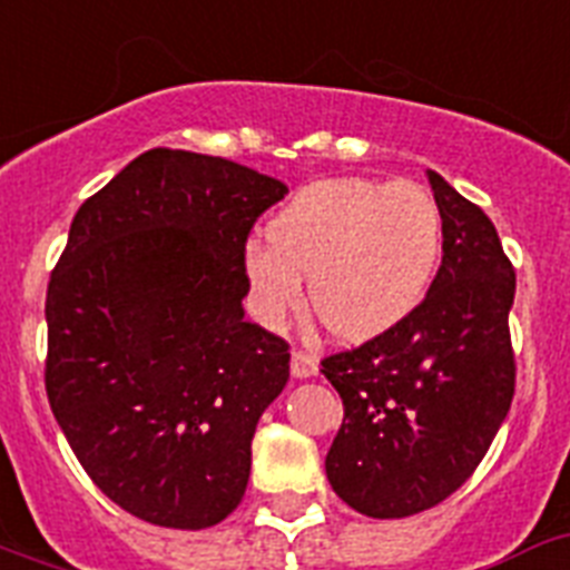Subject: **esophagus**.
<instances>
[{
  "mask_svg": "<svg viewBox=\"0 0 570 570\" xmlns=\"http://www.w3.org/2000/svg\"><path fill=\"white\" fill-rule=\"evenodd\" d=\"M318 374V358L307 351H293V376L295 380H307Z\"/></svg>",
  "mask_w": 570,
  "mask_h": 570,
  "instance_id": "obj_1",
  "label": "esophagus"
}]
</instances>
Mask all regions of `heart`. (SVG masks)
<instances>
[{"label":"heart","mask_w":570,"mask_h":570,"mask_svg":"<svg viewBox=\"0 0 570 570\" xmlns=\"http://www.w3.org/2000/svg\"><path fill=\"white\" fill-rule=\"evenodd\" d=\"M248 248L255 309L277 324L301 304L333 338L367 342L403 324L425 298L443 248V217L417 181L358 176L309 181Z\"/></svg>","instance_id":"b5f03b06"}]
</instances>
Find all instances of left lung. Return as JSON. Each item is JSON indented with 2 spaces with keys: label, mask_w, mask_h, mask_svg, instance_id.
Returning a JSON list of instances; mask_svg holds the SVG:
<instances>
[{
  "label": "left lung",
  "mask_w": 570,
  "mask_h": 570,
  "mask_svg": "<svg viewBox=\"0 0 570 570\" xmlns=\"http://www.w3.org/2000/svg\"><path fill=\"white\" fill-rule=\"evenodd\" d=\"M443 261L420 307L376 338L330 353L322 371L344 420L327 478L344 504L403 519L440 504L478 470L515 394V269L475 203L429 170Z\"/></svg>",
  "instance_id": "1"
}]
</instances>
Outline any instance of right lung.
I'll list each match as a JSON object with an SVG mask.
<instances>
[{
	"mask_svg": "<svg viewBox=\"0 0 570 570\" xmlns=\"http://www.w3.org/2000/svg\"><path fill=\"white\" fill-rule=\"evenodd\" d=\"M284 181L153 147L71 219L49 277L46 394L109 501L159 528H214L243 501L252 438L289 342L243 318L246 243Z\"/></svg>",
	"mask_w": 570,
	"mask_h": 570,
	"instance_id": "obj_1",
	"label": "right lung"
}]
</instances>
